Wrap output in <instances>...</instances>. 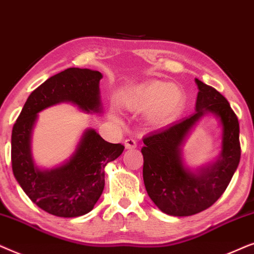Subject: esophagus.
Listing matches in <instances>:
<instances>
[{
  "instance_id": "1",
  "label": "esophagus",
  "mask_w": 254,
  "mask_h": 254,
  "mask_svg": "<svg viewBox=\"0 0 254 254\" xmlns=\"http://www.w3.org/2000/svg\"><path fill=\"white\" fill-rule=\"evenodd\" d=\"M124 145H125V148H127V150H132V148L137 147V143L133 139H131V138L125 140Z\"/></svg>"
}]
</instances>
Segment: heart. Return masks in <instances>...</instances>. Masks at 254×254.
Instances as JSON below:
<instances>
[{
    "label": "heart",
    "instance_id": "obj_1",
    "mask_svg": "<svg viewBox=\"0 0 254 254\" xmlns=\"http://www.w3.org/2000/svg\"><path fill=\"white\" fill-rule=\"evenodd\" d=\"M185 101L184 90L177 84L160 80H150L125 89L120 97V104L132 113L146 112V123L160 127L173 120ZM116 120V117L111 116Z\"/></svg>",
    "mask_w": 254,
    "mask_h": 254
}]
</instances>
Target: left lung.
Listing matches in <instances>:
<instances>
[{
	"label": "left lung",
	"instance_id": "8db88e82",
	"mask_svg": "<svg viewBox=\"0 0 254 254\" xmlns=\"http://www.w3.org/2000/svg\"><path fill=\"white\" fill-rule=\"evenodd\" d=\"M195 113L144 137L143 179L152 202L170 216H191L221 197L241 160L238 118L224 96L195 79ZM214 116L221 127V151L214 162L189 168L183 145L202 118Z\"/></svg>",
	"mask_w": 254,
	"mask_h": 254
}]
</instances>
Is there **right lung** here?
<instances>
[{
	"mask_svg": "<svg viewBox=\"0 0 254 254\" xmlns=\"http://www.w3.org/2000/svg\"><path fill=\"white\" fill-rule=\"evenodd\" d=\"M97 70L67 68L51 76L26 100L11 134L13 177L33 203L58 217H77L94 208L104 188V168L123 153L122 144L104 140L95 129H86L75 151L63 164L43 168L32 153V132L38 114L60 103H70L86 114H101Z\"/></svg>",
	"mask_w": 254,
	"mask_h": 254,
	"instance_id": "1",
	"label": "right lung"
}]
</instances>
